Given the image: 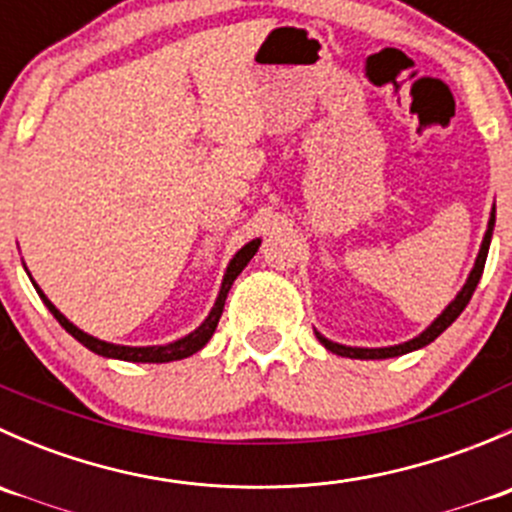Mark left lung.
I'll list each match as a JSON object with an SVG mask.
<instances>
[{"label": "left lung", "instance_id": "left-lung-1", "mask_svg": "<svg viewBox=\"0 0 512 512\" xmlns=\"http://www.w3.org/2000/svg\"><path fill=\"white\" fill-rule=\"evenodd\" d=\"M493 225H495V208H493V213H490L488 230H485L483 245H480L478 260H476V267H473V272H471V277H468V282H466V285H463L461 292H458V297L453 299V302L448 304L446 309H443L441 317H438L436 322H433L431 327L426 329V332L418 334L416 339H411V342H404V344H396V347H384V349L344 347V344H334V342H329V339H324L319 332H314V334H317V339L324 344V347L329 349V352H334V354H339V356H349V359H391V356L409 354V352H414V349H421V347H426V344H431L433 339L438 337V334H443L448 327H451L453 322H456L458 314H461L463 309H466V304L471 302L473 292H476V287H478V282H480V275H483L485 257H488V247H490V237H493Z\"/></svg>", "mask_w": 512, "mask_h": 512}]
</instances>
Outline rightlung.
<instances>
[{
    "label": "right lung",
    "mask_w": 512,
    "mask_h": 512,
    "mask_svg": "<svg viewBox=\"0 0 512 512\" xmlns=\"http://www.w3.org/2000/svg\"><path fill=\"white\" fill-rule=\"evenodd\" d=\"M257 247H260V240H252L247 242L245 247H242L240 252H237L235 257H232L230 267H227L225 272V280H223V287H220V294H218V302H215L213 312L208 314V319H205L203 324H200L198 329H195L193 334H188V337L178 339V342L173 344H165V347H118V344H108V342H101V339L91 337V334L81 332L79 327H74V324L69 322V319L64 317V314L59 312V309L54 307V304L46 299V294L41 292L39 287H36V292H39V297L44 299V304L49 307V312L54 314L56 322L61 324V327L66 329V332L71 334L74 339H79L81 344H84L86 349H91V352L101 354V356H108V359H123V361H148V364H163V361H175V359H185V356L195 354L198 349H203L205 344H208V339L213 337L215 327H218L220 322V314H223V307H225V299H227V292H230L232 282L237 280V275H240L242 270H245L247 262L255 257Z\"/></svg>",
    "instance_id": "right-lung-1"
}]
</instances>
